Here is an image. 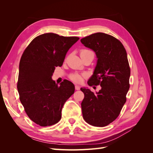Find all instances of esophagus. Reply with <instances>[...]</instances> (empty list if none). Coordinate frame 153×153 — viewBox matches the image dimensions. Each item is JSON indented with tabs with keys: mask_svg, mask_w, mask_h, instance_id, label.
<instances>
[{
	"mask_svg": "<svg viewBox=\"0 0 153 153\" xmlns=\"http://www.w3.org/2000/svg\"><path fill=\"white\" fill-rule=\"evenodd\" d=\"M75 89H76V90H79L80 89V87L79 85H75Z\"/></svg>",
	"mask_w": 153,
	"mask_h": 153,
	"instance_id": "1",
	"label": "esophagus"
}]
</instances>
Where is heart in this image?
<instances>
[{"label": "heart", "mask_w": 153, "mask_h": 153, "mask_svg": "<svg viewBox=\"0 0 153 153\" xmlns=\"http://www.w3.org/2000/svg\"><path fill=\"white\" fill-rule=\"evenodd\" d=\"M89 52H92L89 50H87V49H82L80 51V55L84 54V53H89ZM85 76V75H81L79 74H77V73H74V74H71L70 76H69L70 79L71 80H72L73 82H76V83H81L83 81V77Z\"/></svg>", "instance_id": "heart-1"}]
</instances>
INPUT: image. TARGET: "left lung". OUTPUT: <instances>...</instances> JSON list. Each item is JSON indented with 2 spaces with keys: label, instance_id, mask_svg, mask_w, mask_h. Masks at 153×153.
Segmentation results:
<instances>
[{
  "label": "left lung",
  "instance_id": "obj_1",
  "mask_svg": "<svg viewBox=\"0 0 153 153\" xmlns=\"http://www.w3.org/2000/svg\"><path fill=\"white\" fill-rule=\"evenodd\" d=\"M81 42L95 51L98 58L87 84L101 86L96 93L81 88L85 96L82 102L83 118L90 125L104 127L118 118L126 102L130 77L128 56L121 42L108 34L93 33Z\"/></svg>",
  "mask_w": 153,
  "mask_h": 153
}]
</instances>
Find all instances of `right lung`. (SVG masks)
<instances>
[{"label":"right lung","mask_w":153,"mask_h":153,"mask_svg":"<svg viewBox=\"0 0 153 153\" xmlns=\"http://www.w3.org/2000/svg\"><path fill=\"white\" fill-rule=\"evenodd\" d=\"M79 39L48 33L33 39L25 48L19 66L17 88L19 100L32 121L53 126L62 118V109L75 87L64 79L58 85L52 79L55 67L62 66L68 50Z\"/></svg>","instance_id":"1"}]
</instances>
